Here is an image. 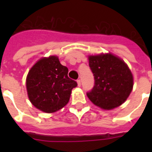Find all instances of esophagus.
Returning a JSON list of instances; mask_svg holds the SVG:
<instances>
[{
    "label": "esophagus",
    "instance_id": "34e87169",
    "mask_svg": "<svg viewBox=\"0 0 152 152\" xmlns=\"http://www.w3.org/2000/svg\"><path fill=\"white\" fill-rule=\"evenodd\" d=\"M76 82H77V84H78L79 87H80V86H81V80H77V81H76Z\"/></svg>",
    "mask_w": 152,
    "mask_h": 152
}]
</instances>
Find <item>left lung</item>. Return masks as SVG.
I'll return each instance as SVG.
<instances>
[{"instance_id": "left-lung-1", "label": "left lung", "mask_w": 152, "mask_h": 152, "mask_svg": "<svg viewBox=\"0 0 152 152\" xmlns=\"http://www.w3.org/2000/svg\"><path fill=\"white\" fill-rule=\"evenodd\" d=\"M89 67L95 78L88 99L103 110L121 106L129 96L133 87V76L125 61L111 53L91 55Z\"/></svg>"}]
</instances>
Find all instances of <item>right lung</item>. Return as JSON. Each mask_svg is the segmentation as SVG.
<instances>
[{
    "label": "right lung",
    "instance_id": "obj_1",
    "mask_svg": "<svg viewBox=\"0 0 152 152\" xmlns=\"http://www.w3.org/2000/svg\"><path fill=\"white\" fill-rule=\"evenodd\" d=\"M69 69L57 56L43 57L30 69L26 80L27 95L37 109L54 113L69 101L72 88L77 83L68 76Z\"/></svg>",
    "mask_w": 152,
    "mask_h": 152
}]
</instances>
